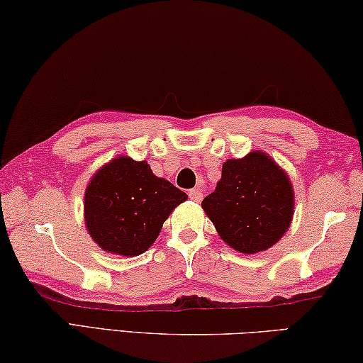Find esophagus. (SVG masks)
Returning a JSON list of instances; mask_svg holds the SVG:
<instances>
[{
    "label": "esophagus",
    "mask_w": 363,
    "mask_h": 363,
    "mask_svg": "<svg viewBox=\"0 0 363 363\" xmlns=\"http://www.w3.org/2000/svg\"><path fill=\"white\" fill-rule=\"evenodd\" d=\"M189 199L195 203H200L203 199V194L199 189H192V190H189Z\"/></svg>",
    "instance_id": "34e87169"
}]
</instances>
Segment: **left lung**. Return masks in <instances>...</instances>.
I'll return each instance as SVG.
<instances>
[{"label": "left lung", "mask_w": 363, "mask_h": 363, "mask_svg": "<svg viewBox=\"0 0 363 363\" xmlns=\"http://www.w3.org/2000/svg\"><path fill=\"white\" fill-rule=\"evenodd\" d=\"M294 204L291 177L268 154L252 150L242 159L223 162L220 181L201 208L230 247L257 254L286 235Z\"/></svg>", "instance_id": "8db88e82"}]
</instances>
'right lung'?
Masks as SVG:
<instances>
[{
	"mask_svg": "<svg viewBox=\"0 0 363 363\" xmlns=\"http://www.w3.org/2000/svg\"><path fill=\"white\" fill-rule=\"evenodd\" d=\"M187 200L146 160L118 155L91 176L84 194L85 228L104 252L136 257L154 245L163 222Z\"/></svg>",
	"mask_w": 363,
	"mask_h": 363,
	"instance_id": "obj_1",
	"label": "right lung"
}]
</instances>
